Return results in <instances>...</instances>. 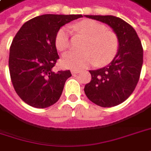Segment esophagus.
<instances>
[{
  "instance_id": "esophagus-1",
  "label": "esophagus",
  "mask_w": 151,
  "mask_h": 151,
  "mask_svg": "<svg viewBox=\"0 0 151 151\" xmlns=\"http://www.w3.org/2000/svg\"><path fill=\"white\" fill-rule=\"evenodd\" d=\"M78 73H80L79 70H75V69L71 70V74H72V75H76V74H78Z\"/></svg>"
}]
</instances>
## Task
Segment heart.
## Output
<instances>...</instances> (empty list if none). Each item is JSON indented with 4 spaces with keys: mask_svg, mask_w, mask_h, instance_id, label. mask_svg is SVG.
I'll return each instance as SVG.
<instances>
[{
    "mask_svg": "<svg viewBox=\"0 0 151 151\" xmlns=\"http://www.w3.org/2000/svg\"><path fill=\"white\" fill-rule=\"evenodd\" d=\"M73 30L87 36L82 47L83 52L70 51L62 58V64L70 69H85L97 63L98 65L109 64L116 57L120 41L117 35L108 30L105 25L95 20L87 19L72 24ZM55 46L59 51L70 47V30L68 27L60 28L55 35Z\"/></svg>",
    "mask_w": 151,
    "mask_h": 151,
    "instance_id": "obj_1",
    "label": "heart"
}]
</instances>
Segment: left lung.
<instances>
[{
  "instance_id": "1",
  "label": "left lung",
  "mask_w": 151,
  "mask_h": 151,
  "mask_svg": "<svg viewBox=\"0 0 151 151\" xmlns=\"http://www.w3.org/2000/svg\"><path fill=\"white\" fill-rule=\"evenodd\" d=\"M105 23L113 29L120 41L116 57L105 67L89 70L92 80L84 92L89 100L101 107H113L132 94L140 77L143 47L135 29L126 21L114 16L86 15Z\"/></svg>"
}]
</instances>
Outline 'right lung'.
<instances>
[{
    "mask_svg": "<svg viewBox=\"0 0 151 151\" xmlns=\"http://www.w3.org/2000/svg\"><path fill=\"white\" fill-rule=\"evenodd\" d=\"M82 15L45 14L29 19L10 47L9 72L15 92L27 104L43 109L60 98L70 70L53 71L59 58L55 46L58 30Z\"/></svg>",
    "mask_w": 151,
    "mask_h": 151,
    "instance_id": "right-lung-1",
    "label": "right lung"
}]
</instances>
